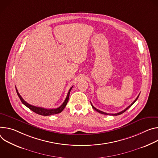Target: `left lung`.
<instances>
[{"instance_id": "1", "label": "left lung", "mask_w": 158, "mask_h": 158, "mask_svg": "<svg viewBox=\"0 0 158 158\" xmlns=\"http://www.w3.org/2000/svg\"><path fill=\"white\" fill-rule=\"evenodd\" d=\"M139 95H140V94H139V95H138V96H137V98H135V100H134V102H132V103H131V104L130 105V106H128V107H127V108H126V109H124V110H122V111H121V112H118V113H117V114H107V113H106V112H102V111H100V110H98L97 109H96L95 107H94V106H93V105L92 104V103H91V102H90V103H91V105H92V107H93V108H94V109H95V110H96L97 112H99V113H100V114H105V115H120V114H122V113H124V112H126V110H127V109H128L129 108H130V107H131V106H132V105H133V104H134V103L135 102V101H136V100H137L138 97H139Z\"/></svg>"}]
</instances>
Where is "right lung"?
Listing matches in <instances>:
<instances>
[{"label": "right lung", "instance_id": "right-lung-1", "mask_svg": "<svg viewBox=\"0 0 158 158\" xmlns=\"http://www.w3.org/2000/svg\"><path fill=\"white\" fill-rule=\"evenodd\" d=\"M72 88H73V86H72L71 88H70V89L69 90V92H68V93L67 94L66 99L64 100V102L63 103V104L61 105V106H60L58 108L51 109H44V108H43V107H39L33 106H32V105L29 104L28 103H27L22 98V97L20 95V94H19V92H18V91H17L16 88H15V90H16L17 95H18V97H19L21 101L22 102V103L25 106H26L27 108H29L30 110H31L34 112L36 113V114H38L39 115H44V116H48V115H55V114H59V113H60V112H61L63 111V110L65 108L66 104H67V103L68 102V99H69V93H70V91H71Z\"/></svg>", "mask_w": 158, "mask_h": 158}]
</instances>
